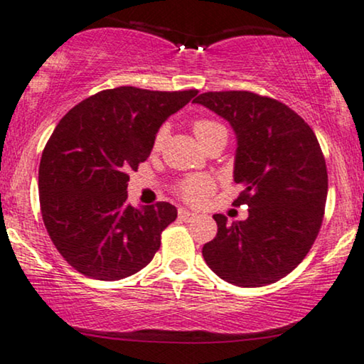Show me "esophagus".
<instances>
[{
	"label": "esophagus",
	"mask_w": 364,
	"mask_h": 364,
	"mask_svg": "<svg viewBox=\"0 0 364 364\" xmlns=\"http://www.w3.org/2000/svg\"><path fill=\"white\" fill-rule=\"evenodd\" d=\"M178 215H179V220H183V222H191V220L196 216V213H193V211H188L185 208H179Z\"/></svg>",
	"instance_id": "obj_1"
}]
</instances>
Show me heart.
<instances>
[{
	"mask_svg": "<svg viewBox=\"0 0 364 364\" xmlns=\"http://www.w3.org/2000/svg\"><path fill=\"white\" fill-rule=\"evenodd\" d=\"M193 132H195L196 139L201 142V146L205 144L206 141H210L211 137L218 134H227V129H225L218 121H213V119H195L191 124ZM164 139H166V129H159L156 132L154 141H153V151L158 153L163 148ZM211 190H213V181L208 176H201V174H195V176H188L179 183L176 191L178 195L183 198V200L188 201V203H200L201 200H205L206 196L210 195Z\"/></svg>",
	"mask_w": 364,
	"mask_h": 364,
	"instance_id": "1",
	"label": "heart"
}]
</instances>
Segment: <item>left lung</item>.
I'll return each mask as SVG.
<instances>
[{
  "mask_svg": "<svg viewBox=\"0 0 364 364\" xmlns=\"http://www.w3.org/2000/svg\"><path fill=\"white\" fill-rule=\"evenodd\" d=\"M237 136L233 179L243 191L233 205L248 218L228 223L205 243V262L238 287H262L291 274L311 250L328 198V169L314 131L279 100L247 90L205 92L195 99Z\"/></svg>",
  "mask_w": 364,
  "mask_h": 364,
  "instance_id": "8db88e82",
  "label": "left lung"
}]
</instances>
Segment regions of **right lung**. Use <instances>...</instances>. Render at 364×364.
I'll use <instances>...</instances> for the list:
<instances>
[{"label":"right lung","instance_id":"obj_1","mask_svg":"<svg viewBox=\"0 0 364 364\" xmlns=\"http://www.w3.org/2000/svg\"><path fill=\"white\" fill-rule=\"evenodd\" d=\"M198 90H102L60 119L38 169L43 223L77 272L119 280L153 260L178 210L126 205L129 173L149 158L161 124Z\"/></svg>","mask_w":364,"mask_h":364}]
</instances>
